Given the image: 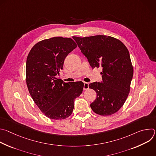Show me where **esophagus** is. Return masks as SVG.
Here are the masks:
<instances>
[{"label":"esophagus","instance_id":"obj_1","mask_svg":"<svg viewBox=\"0 0 156 156\" xmlns=\"http://www.w3.org/2000/svg\"><path fill=\"white\" fill-rule=\"evenodd\" d=\"M89 89V83L87 82H84V86H83V90H87Z\"/></svg>","mask_w":156,"mask_h":156}]
</instances>
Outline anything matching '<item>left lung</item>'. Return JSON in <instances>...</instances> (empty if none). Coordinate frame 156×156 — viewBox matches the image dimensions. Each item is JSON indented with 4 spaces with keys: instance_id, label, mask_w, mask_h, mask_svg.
<instances>
[{
    "instance_id": "obj_1",
    "label": "left lung",
    "mask_w": 156,
    "mask_h": 156,
    "mask_svg": "<svg viewBox=\"0 0 156 156\" xmlns=\"http://www.w3.org/2000/svg\"><path fill=\"white\" fill-rule=\"evenodd\" d=\"M73 38L92 67L102 68V83L89 85L97 93L90 105L93 112L102 116L116 113L128 98L133 75L128 49L119 39L109 36Z\"/></svg>"
}]
</instances>
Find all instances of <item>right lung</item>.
I'll return each mask as SVG.
<instances>
[{
  "instance_id": "right-lung-1",
  "label": "right lung",
  "mask_w": 156,
  "mask_h": 156,
  "mask_svg": "<svg viewBox=\"0 0 156 156\" xmlns=\"http://www.w3.org/2000/svg\"><path fill=\"white\" fill-rule=\"evenodd\" d=\"M77 47L71 38L54 37L36 43L27 59L26 82L29 93L41 112L54 120L71 115L74 100L83 92L84 83H65L55 76L65 57Z\"/></svg>"
}]
</instances>
